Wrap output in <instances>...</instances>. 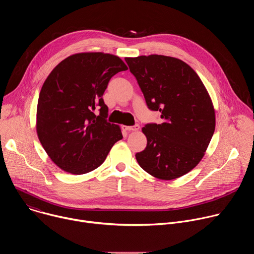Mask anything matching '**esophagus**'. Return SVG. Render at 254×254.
<instances>
[{
  "label": "esophagus",
  "mask_w": 254,
  "mask_h": 254,
  "mask_svg": "<svg viewBox=\"0 0 254 254\" xmlns=\"http://www.w3.org/2000/svg\"><path fill=\"white\" fill-rule=\"evenodd\" d=\"M124 129L127 130V131H135V130L139 129V126L138 125H134L132 127H124Z\"/></svg>",
  "instance_id": "1"
}]
</instances>
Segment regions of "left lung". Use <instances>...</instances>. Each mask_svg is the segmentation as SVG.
<instances>
[{"mask_svg": "<svg viewBox=\"0 0 254 254\" xmlns=\"http://www.w3.org/2000/svg\"><path fill=\"white\" fill-rule=\"evenodd\" d=\"M149 110L163 123L142 127L148 143L135 159L150 175L173 180L202 160L215 130L211 98L196 72L184 61L164 55L126 58Z\"/></svg>", "mask_w": 254, "mask_h": 254, "instance_id": "obj_1", "label": "left lung"}]
</instances>
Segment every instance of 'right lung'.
<instances>
[{
  "label": "right lung",
  "mask_w": 254,
  "mask_h": 254,
  "mask_svg": "<svg viewBox=\"0 0 254 254\" xmlns=\"http://www.w3.org/2000/svg\"><path fill=\"white\" fill-rule=\"evenodd\" d=\"M127 69L112 54L77 53L61 61L45 80L36 128L45 152L63 171L81 175L95 170L123 138L120 127L106 120L102 95L111 78Z\"/></svg>",
  "instance_id": "right-lung-1"
}]
</instances>
